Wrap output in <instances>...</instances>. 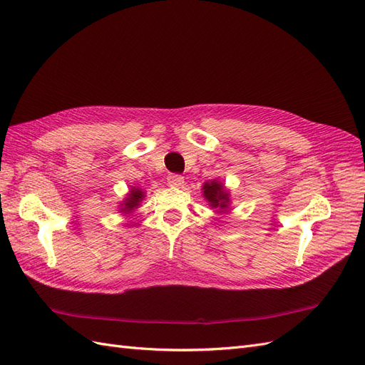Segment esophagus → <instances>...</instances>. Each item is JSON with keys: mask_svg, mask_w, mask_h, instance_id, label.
<instances>
[{"mask_svg": "<svg viewBox=\"0 0 365 365\" xmlns=\"http://www.w3.org/2000/svg\"><path fill=\"white\" fill-rule=\"evenodd\" d=\"M168 184L170 187H181V185H184V178L181 175H169L168 176Z\"/></svg>", "mask_w": 365, "mask_h": 365, "instance_id": "obj_1", "label": "esophagus"}]
</instances>
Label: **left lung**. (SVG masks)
Returning <instances> with one entry per match:
<instances>
[{
  "mask_svg": "<svg viewBox=\"0 0 365 365\" xmlns=\"http://www.w3.org/2000/svg\"><path fill=\"white\" fill-rule=\"evenodd\" d=\"M202 190H204L202 195L210 205H212L213 208H219V210H222V212H225L230 205V193L225 190L222 182H219L216 180L205 182L202 185Z\"/></svg>",
  "mask_w": 365,
  "mask_h": 365,
  "instance_id": "8db88e82",
  "label": "left lung"
}]
</instances>
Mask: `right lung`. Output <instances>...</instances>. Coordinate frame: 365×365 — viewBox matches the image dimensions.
I'll return each instance as SVG.
<instances>
[{
  "instance_id": "right-lung-1",
  "label": "right lung",
  "mask_w": 365,
  "mask_h": 365,
  "mask_svg": "<svg viewBox=\"0 0 365 365\" xmlns=\"http://www.w3.org/2000/svg\"><path fill=\"white\" fill-rule=\"evenodd\" d=\"M143 197H145V192L138 189V187H132L130 192L126 196V200L123 201V204H121L120 210L126 215L132 213L140 205V202L143 201Z\"/></svg>"
}]
</instances>
